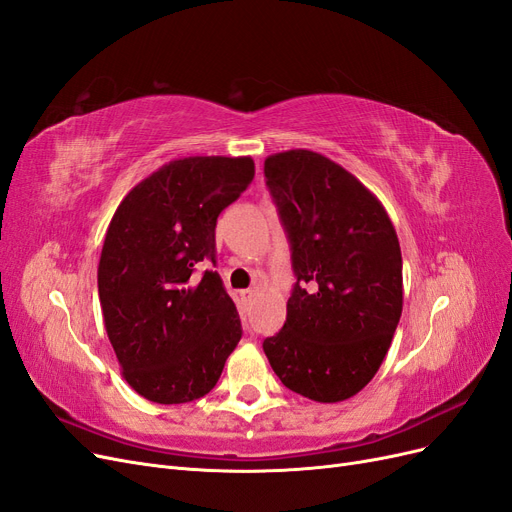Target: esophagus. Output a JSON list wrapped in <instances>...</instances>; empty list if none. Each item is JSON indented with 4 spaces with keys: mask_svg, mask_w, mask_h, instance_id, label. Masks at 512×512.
I'll list each match as a JSON object with an SVG mask.
<instances>
[{
    "mask_svg": "<svg viewBox=\"0 0 512 512\" xmlns=\"http://www.w3.org/2000/svg\"><path fill=\"white\" fill-rule=\"evenodd\" d=\"M239 296H241V301H243L245 305H250V303L254 301L256 292H254V290H241V292H239Z\"/></svg>",
    "mask_w": 512,
    "mask_h": 512,
    "instance_id": "1",
    "label": "esophagus"
}]
</instances>
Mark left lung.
<instances>
[{"instance_id":"1","label":"left lung","mask_w":512,"mask_h":512,"mask_svg":"<svg viewBox=\"0 0 512 512\" xmlns=\"http://www.w3.org/2000/svg\"><path fill=\"white\" fill-rule=\"evenodd\" d=\"M292 241L296 286L286 324L262 343L288 390L343 402L377 375L402 313V256L381 201L313 150L264 158Z\"/></svg>"}]
</instances>
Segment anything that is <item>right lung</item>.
Here are the masks:
<instances>
[{
    "instance_id": "right-lung-1",
    "label": "right lung",
    "mask_w": 512,
    "mask_h": 512,
    "mask_svg": "<svg viewBox=\"0 0 512 512\" xmlns=\"http://www.w3.org/2000/svg\"><path fill=\"white\" fill-rule=\"evenodd\" d=\"M252 156H186L129 190L101 248L103 324L120 373L158 404L205 396L241 339L216 271V220L254 180Z\"/></svg>"
}]
</instances>
